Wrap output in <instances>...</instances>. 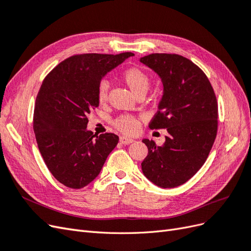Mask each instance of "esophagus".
<instances>
[{"mask_svg":"<svg viewBox=\"0 0 251 251\" xmlns=\"http://www.w3.org/2000/svg\"><path fill=\"white\" fill-rule=\"evenodd\" d=\"M119 141L123 143V144H130L132 142H134L135 140L133 138H128V137H126V136H121Z\"/></svg>","mask_w":251,"mask_h":251,"instance_id":"1","label":"esophagus"}]
</instances>
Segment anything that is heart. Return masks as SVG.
Returning a JSON list of instances; mask_svg holds the SVG:
<instances>
[{
    "instance_id": "b5f03b06",
    "label": "heart",
    "mask_w": 251,
    "mask_h": 251,
    "mask_svg": "<svg viewBox=\"0 0 251 251\" xmlns=\"http://www.w3.org/2000/svg\"><path fill=\"white\" fill-rule=\"evenodd\" d=\"M121 78L136 96L146 94L151 85L150 75L138 67L126 68L121 74ZM109 88V82L105 80L98 85L97 100L100 103H104L107 101ZM113 124L117 130L125 134H133L138 128V120L130 115L120 116L114 120Z\"/></svg>"
}]
</instances>
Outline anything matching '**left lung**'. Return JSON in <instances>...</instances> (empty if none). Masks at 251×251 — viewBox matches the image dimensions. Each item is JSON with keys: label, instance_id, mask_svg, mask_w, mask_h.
<instances>
[{"label": "left lung", "instance_id": "8db88e82", "mask_svg": "<svg viewBox=\"0 0 251 251\" xmlns=\"http://www.w3.org/2000/svg\"><path fill=\"white\" fill-rule=\"evenodd\" d=\"M161 78L163 95L150 128H166L162 146L143 139L149 154L144 176L159 187L185 183L206 161L218 130V102L205 73L178 54L153 53L140 58Z\"/></svg>", "mask_w": 251, "mask_h": 251}]
</instances>
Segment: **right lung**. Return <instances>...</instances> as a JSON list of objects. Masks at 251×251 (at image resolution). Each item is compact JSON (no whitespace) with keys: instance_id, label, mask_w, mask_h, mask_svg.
Wrapping results in <instances>:
<instances>
[{"instance_id":"add662e5","label":"right lung","mask_w":251,"mask_h":251,"mask_svg":"<svg viewBox=\"0 0 251 251\" xmlns=\"http://www.w3.org/2000/svg\"><path fill=\"white\" fill-rule=\"evenodd\" d=\"M134 53L73 55L45 77L36 96L33 131L48 170L70 188L91 183L117 146L118 136H95L87 130L88 115L100 105L97 88L102 77Z\"/></svg>"}]
</instances>
